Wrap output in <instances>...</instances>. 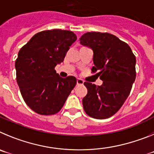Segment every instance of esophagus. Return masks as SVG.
Instances as JSON below:
<instances>
[{
  "instance_id": "1",
  "label": "esophagus",
  "mask_w": 154,
  "mask_h": 154,
  "mask_svg": "<svg viewBox=\"0 0 154 154\" xmlns=\"http://www.w3.org/2000/svg\"><path fill=\"white\" fill-rule=\"evenodd\" d=\"M77 85H83L84 83V81L82 79H77Z\"/></svg>"
}]
</instances>
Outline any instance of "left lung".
<instances>
[{
    "label": "left lung",
    "instance_id": "1",
    "mask_svg": "<svg viewBox=\"0 0 154 154\" xmlns=\"http://www.w3.org/2000/svg\"><path fill=\"white\" fill-rule=\"evenodd\" d=\"M80 44L93 51L92 71L103 81L101 85L85 82L88 93L82 99L87 115L103 119L113 116L129 96L136 79V57L126 42L109 33L87 32Z\"/></svg>",
    "mask_w": 154,
    "mask_h": 154
}]
</instances>
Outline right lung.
Instances as JSON below:
<instances>
[{"mask_svg": "<svg viewBox=\"0 0 154 154\" xmlns=\"http://www.w3.org/2000/svg\"><path fill=\"white\" fill-rule=\"evenodd\" d=\"M76 39L71 31H43L19 51L15 62L17 85L24 102L37 113L53 115L59 112L75 86L74 76L62 78L55 67L63 62Z\"/></svg>", "mask_w": 154, "mask_h": 154, "instance_id": "right-lung-1", "label": "right lung"}]
</instances>
